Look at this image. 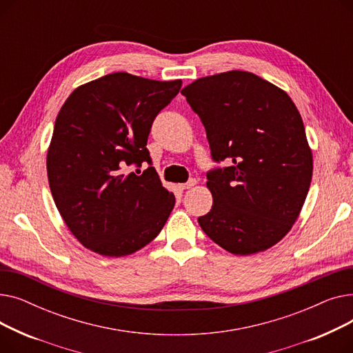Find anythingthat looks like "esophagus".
Wrapping results in <instances>:
<instances>
[{
  "label": "esophagus",
  "instance_id": "esophagus-1",
  "mask_svg": "<svg viewBox=\"0 0 353 353\" xmlns=\"http://www.w3.org/2000/svg\"><path fill=\"white\" fill-rule=\"evenodd\" d=\"M196 184H197L196 179H190L188 183H184V184H179V189H180V190H188V189H192V188H194Z\"/></svg>",
  "mask_w": 353,
  "mask_h": 353
}]
</instances>
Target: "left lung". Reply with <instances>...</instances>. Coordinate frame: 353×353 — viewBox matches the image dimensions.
I'll use <instances>...</instances> for the list:
<instances>
[{
  "label": "left lung",
  "instance_id": "obj_1",
  "mask_svg": "<svg viewBox=\"0 0 353 353\" xmlns=\"http://www.w3.org/2000/svg\"><path fill=\"white\" fill-rule=\"evenodd\" d=\"M206 128L210 212L199 225L233 254L263 252L292 229L309 192L312 150L292 99L248 71L203 77L181 90Z\"/></svg>",
  "mask_w": 353,
  "mask_h": 353
}]
</instances>
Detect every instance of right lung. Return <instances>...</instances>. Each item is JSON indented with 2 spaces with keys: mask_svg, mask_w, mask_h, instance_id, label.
Listing matches in <instances>:
<instances>
[{
  "mask_svg": "<svg viewBox=\"0 0 353 353\" xmlns=\"http://www.w3.org/2000/svg\"><path fill=\"white\" fill-rule=\"evenodd\" d=\"M181 80L156 81L107 74L74 90L55 119L47 153L51 194L79 242L99 254H132L161 232L174 208L147 139ZM149 164L141 174L128 165Z\"/></svg>",
  "mask_w": 353,
  "mask_h": 353,
  "instance_id": "obj_1",
  "label": "right lung"
}]
</instances>
